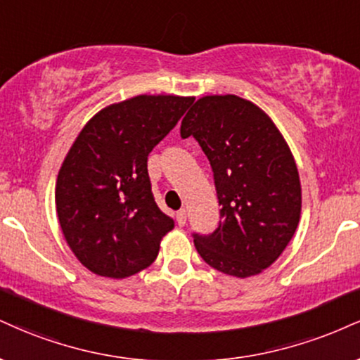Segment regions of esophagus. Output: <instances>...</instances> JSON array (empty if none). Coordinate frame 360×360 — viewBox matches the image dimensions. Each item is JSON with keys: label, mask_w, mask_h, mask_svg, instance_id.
<instances>
[{"label": "esophagus", "mask_w": 360, "mask_h": 360, "mask_svg": "<svg viewBox=\"0 0 360 360\" xmlns=\"http://www.w3.org/2000/svg\"><path fill=\"white\" fill-rule=\"evenodd\" d=\"M186 219H188V216H186V210L177 211V214H176V221H177V224H179V226H184V224H186Z\"/></svg>", "instance_id": "esophagus-1"}]
</instances>
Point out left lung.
Returning <instances> with one entry per match:
<instances>
[{
    "label": "left lung",
    "instance_id": "1",
    "mask_svg": "<svg viewBox=\"0 0 360 360\" xmlns=\"http://www.w3.org/2000/svg\"><path fill=\"white\" fill-rule=\"evenodd\" d=\"M210 159L223 221L194 235L198 253L236 278L262 274L287 248L302 214V186L292 150L271 117L238 95H205L181 122Z\"/></svg>",
    "mask_w": 360,
    "mask_h": 360
}]
</instances>
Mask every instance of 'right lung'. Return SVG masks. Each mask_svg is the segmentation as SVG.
<instances>
[{
	"instance_id": "1",
	"label": "right lung",
	"mask_w": 360,
	"mask_h": 360,
	"mask_svg": "<svg viewBox=\"0 0 360 360\" xmlns=\"http://www.w3.org/2000/svg\"><path fill=\"white\" fill-rule=\"evenodd\" d=\"M193 97L136 95L84 125L58 171L55 207L63 238L86 270L127 278L158 258L174 221L155 205L147 155Z\"/></svg>"
}]
</instances>
